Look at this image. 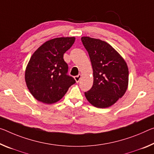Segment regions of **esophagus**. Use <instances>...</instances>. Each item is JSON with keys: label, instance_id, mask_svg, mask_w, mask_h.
<instances>
[{"label": "esophagus", "instance_id": "obj_1", "mask_svg": "<svg viewBox=\"0 0 154 154\" xmlns=\"http://www.w3.org/2000/svg\"><path fill=\"white\" fill-rule=\"evenodd\" d=\"M81 78H82V75H77V76H75L74 77V79H75V81H76V82L78 83L79 82V80H80V79H81Z\"/></svg>", "mask_w": 154, "mask_h": 154}]
</instances>
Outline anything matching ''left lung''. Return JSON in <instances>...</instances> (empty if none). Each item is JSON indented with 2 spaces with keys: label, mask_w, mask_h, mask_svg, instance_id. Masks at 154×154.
Listing matches in <instances>:
<instances>
[{
  "label": "left lung",
  "mask_w": 154,
  "mask_h": 154,
  "mask_svg": "<svg viewBox=\"0 0 154 154\" xmlns=\"http://www.w3.org/2000/svg\"><path fill=\"white\" fill-rule=\"evenodd\" d=\"M93 70V85L85 96L90 104L106 108L114 104L128 87L129 70L123 57L105 41L82 37Z\"/></svg>",
  "instance_id": "left-lung-1"
}]
</instances>
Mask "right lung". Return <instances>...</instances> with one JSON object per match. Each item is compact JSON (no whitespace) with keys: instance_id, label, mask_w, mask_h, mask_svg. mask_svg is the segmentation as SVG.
I'll return each mask as SVG.
<instances>
[{"instance_id":"add662e5","label":"right lung","mask_w":154,"mask_h":154,"mask_svg":"<svg viewBox=\"0 0 154 154\" xmlns=\"http://www.w3.org/2000/svg\"><path fill=\"white\" fill-rule=\"evenodd\" d=\"M75 40V37L53 38L41 45L31 55L24 79L36 100L46 104L56 103L75 83L74 78L66 75L68 65L63 58Z\"/></svg>"}]
</instances>
